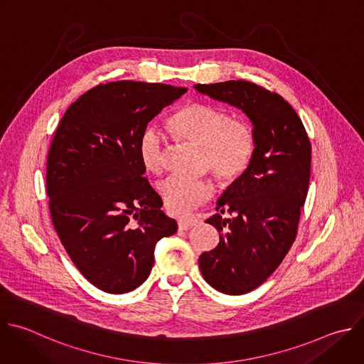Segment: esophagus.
I'll use <instances>...</instances> for the list:
<instances>
[{"label": "esophagus", "instance_id": "obj_1", "mask_svg": "<svg viewBox=\"0 0 364 364\" xmlns=\"http://www.w3.org/2000/svg\"><path fill=\"white\" fill-rule=\"evenodd\" d=\"M197 224V218H181L178 220V228L180 230H190Z\"/></svg>", "mask_w": 364, "mask_h": 364}]
</instances>
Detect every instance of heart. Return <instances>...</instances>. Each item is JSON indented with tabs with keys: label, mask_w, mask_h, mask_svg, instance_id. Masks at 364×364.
Instances as JSON below:
<instances>
[{
	"label": "heart",
	"mask_w": 364,
	"mask_h": 364,
	"mask_svg": "<svg viewBox=\"0 0 364 364\" xmlns=\"http://www.w3.org/2000/svg\"><path fill=\"white\" fill-rule=\"evenodd\" d=\"M168 127L177 139L204 149V168L223 187L234 184L252 163L256 149L253 130L220 107L201 101L187 102L171 115ZM139 156L146 170L156 174L163 171L164 139L156 127L143 130ZM159 191L166 210L181 217L210 200L214 190L208 180L170 177L159 186Z\"/></svg>",
	"instance_id": "b5f03b06"
}]
</instances>
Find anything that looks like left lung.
<instances>
[{
    "mask_svg": "<svg viewBox=\"0 0 364 364\" xmlns=\"http://www.w3.org/2000/svg\"><path fill=\"white\" fill-rule=\"evenodd\" d=\"M194 88L241 109L253 124L252 163L218 198V213L205 220L220 232V243L198 259L211 287L246 294L273 274L294 243L310 181V140L293 107L255 82L231 80ZM225 212L233 217L224 219Z\"/></svg>",
    "mask_w": 364,
    "mask_h": 364,
    "instance_id": "left-lung-1",
    "label": "left lung"
}]
</instances>
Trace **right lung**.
I'll use <instances>...</instances> for the list:
<instances>
[{"mask_svg": "<svg viewBox=\"0 0 364 364\" xmlns=\"http://www.w3.org/2000/svg\"><path fill=\"white\" fill-rule=\"evenodd\" d=\"M187 88L115 81L97 85L61 118L47 160L54 228L81 274L121 294L150 276L154 249L177 231L144 176L139 140Z\"/></svg>", "mask_w": 364, "mask_h": 364, "instance_id": "right-lung-1", "label": "right lung"}]
</instances>
